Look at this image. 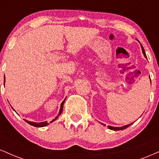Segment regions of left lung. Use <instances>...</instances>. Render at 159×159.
I'll return each instance as SVG.
<instances>
[{"mask_svg": "<svg viewBox=\"0 0 159 159\" xmlns=\"http://www.w3.org/2000/svg\"><path fill=\"white\" fill-rule=\"evenodd\" d=\"M142 48L143 54H144V57H146V54H145V52H144V48H143L142 46ZM150 82H151V80H150ZM102 125H104V126H105V124H102ZM130 125H132V123H131V124H130V125H125V126H123V127H112V126H108V128H109V129H111V130H124V129L127 128V127L130 126Z\"/></svg>", "mask_w": 159, "mask_h": 159, "instance_id": "obj_1", "label": "left lung"}]
</instances>
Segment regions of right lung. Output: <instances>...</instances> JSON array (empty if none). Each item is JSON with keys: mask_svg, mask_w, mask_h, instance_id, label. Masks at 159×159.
<instances>
[{"mask_svg": "<svg viewBox=\"0 0 159 159\" xmlns=\"http://www.w3.org/2000/svg\"><path fill=\"white\" fill-rule=\"evenodd\" d=\"M65 100H66V99H64V100L62 101V104H61V106H60V113H59L58 116L56 117L55 119H54V120H52V121H54V120H56V119H57V117L59 116L61 114V113H62V107H63V104H64ZM24 120H25V121H26L27 123H29V125H32V126H34V127H45V126H46V125H48V123L47 122V121H44V122H40V123H36V122H33V121H29L28 120H25V119H24Z\"/></svg>", "mask_w": 159, "mask_h": 159, "instance_id": "obj_1", "label": "right lung"}]
</instances>
